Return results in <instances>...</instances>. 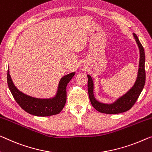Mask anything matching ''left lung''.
Segmentation results:
<instances>
[{
    "instance_id": "left-lung-1",
    "label": "left lung",
    "mask_w": 152,
    "mask_h": 152,
    "mask_svg": "<svg viewBox=\"0 0 152 152\" xmlns=\"http://www.w3.org/2000/svg\"><path fill=\"white\" fill-rule=\"evenodd\" d=\"M135 41L138 45L139 52H140V59L139 65L138 70V75H137V80L135 81L134 86L130 89L122 96L117 99L115 102L111 104H104L100 102L95 99L94 96V83L92 77L88 75V91L91 104L95 109L100 113H107V114H117L123 113L127 111L132 108L134 105L137 100L138 99L140 94L143 90L145 83V52L143 47L140 43L138 37L133 33Z\"/></svg>"
}]
</instances>
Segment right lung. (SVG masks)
Wrapping results in <instances>:
<instances>
[{
	"label": "right lung",
	"instance_id": "1",
	"mask_svg": "<svg viewBox=\"0 0 152 152\" xmlns=\"http://www.w3.org/2000/svg\"><path fill=\"white\" fill-rule=\"evenodd\" d=\"M74 75L71 73L60 79L56 95L52 99H37L20 92L14 86L9 70L7 83L14 99L25 111L36 116H50L58 114L64 108L66 101V86Z\"/></svg>",
	"mask_w": 152,
	"mask_h": 152
}]
</instances>
